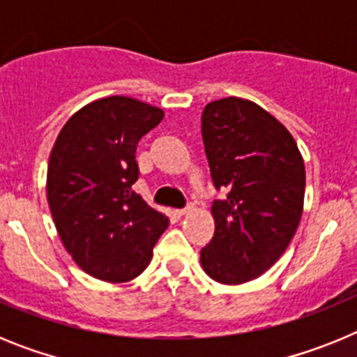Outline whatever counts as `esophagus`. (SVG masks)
Wrapping results in <instances>:
<instances>
[{
	"mask_svg": "<svg viewBox=\"0 0 357 357\" xmlns=\"http://www.w3.org/2000/svg\"><path fill=\"white\" fill-rule=\"evenodd\" d=\"M191 209H193V207H191V206H188V207H184V209H176L175 213L178 214V216H184V214H188L189 211H191Z\"/></svg>",
	"mask_w": 357,
	"mask_h": 357,
	"instance_id": "esophagus-1",
	"label": "esophagus"
}]
</instances>
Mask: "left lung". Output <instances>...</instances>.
<instances>
[{"label":"left lung","mask_w":357,"mask_h":357,"mask_svg":"<svg viewBox=\"0 0 357 357\" xmlns=\"http://www.w3.org/2000/svg\"><path fill=\"white\" fill-rule=\"evenodd\" d=\"M202 139L214 188V236L202 248L207 275L243 284L284 254L301 223L305 168L293 135L266 110L243 98L207 103Z\"/></svg>","instance_id":"8db88e82"}]
</instances>
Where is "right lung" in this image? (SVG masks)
I'll use <instances>...</instances> for the list:
<instances>
[{
    "mask_svg": "<svg viewBox=\"0 0 357 357\" xmlns=\"http://www.w3.org/2000/svg\"><path fill=\"white\" fill-rule=\"evenodd\" d=\"M164 118L157 107L109 96L82 107L66 123L48 162L50 211L73 261L107 282L143 273L169 220L132 185L135 148Z\"/></svg>",
    "mask_w": 357,
    "mask_h": 357,
    "instance_id": "right-lung-1",
    "label": "right lung"
}]
</instances>
